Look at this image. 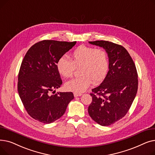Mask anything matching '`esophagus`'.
<instances>
[{
  "label": "esophagus",
  "mask_w": 155,
  "mask_h": 155,
  "mask_svg": "<svg viewBox=\"0 0 155 155\" xmlns=\"http://www.w3.org/2000/svg\"><path fill=\"white\" fill-rule=\"evenodd\" d=\"M73 95H74V97H79V96H81L82 95V94L81 93H77V92H74L73 93Z\"/></svg>",
  "instance_id": "esophagus-1"
}]
</instances>
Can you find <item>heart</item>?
I'll return each instance as SVG.
<instances>
[{
	"label": "heart",
	"instance_id": "heart-1",
	"mask_svg": "<svg viewBox=\"0 0 155 155\" xmlns=\"http://www.w3.org/2000/svg\"><path fill=\"white\" fill-rule=\"evenodd\" d=\"M78 67L81 75L65 84L68 91L77 93L86 91L92 82L97 84L105 78L109 68L108 54L103 49L80 45L71 53V60L63 55L56 63L57 70L65 78L71 77Z\"/></svg>",
	"mask_w": 155,
	"mask_h": 155
}]
</instances>
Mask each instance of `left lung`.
Here are the masks:
<instances>
[{"instance_id": "obj_1", "label": "left lung", "mask_w": 155, "mask_h": 155, "mask_svg": "<svg viewBox=\"0 0 155 155\" xmlns=\"http://www.w3.org/2000/svg\"><path fill=\"white\" fill-rule=\"evenodd\" d=\"M89 43L103 48L109 57L107 75L99 86L92 90V101L88 108L95 122L107 126L124 117L131 107L137 91V73L123 46L102 40Z\"/></svg>"}]
</instances>
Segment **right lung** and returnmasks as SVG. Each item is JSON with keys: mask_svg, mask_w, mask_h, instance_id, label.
<instances>
[{"mask_svg": "<svg viewBox=\"0 0 155 155\" xmlns=\"http://www.w3.org/2000/svg\"><path fill=\"white\" fill-rule=\"evenodd\" d=\"M43 40L32 45L22 61L18 90L28 114L35 120L50 124L60 118L74 96L72 92H57L62 84L56 63L76 44Z\"/></svg>", "mask_w": 155, "mask_h": 155, "instance_id": "obj_1", "label": "right lung"}]
</instances>
